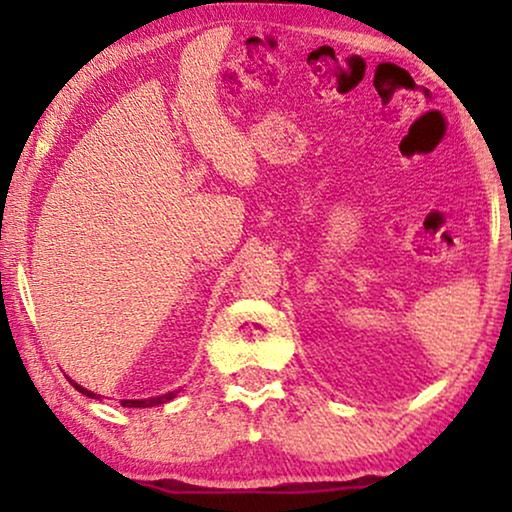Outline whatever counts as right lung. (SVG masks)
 I'll use <instances>...</instances> for the list:
<instances>
[{"label": "right lung", "mask_w": 512, "mask_h": 512, "mask_svg": "<svg viewBox=\"0 0 512 512\" xmlns=\"http://www.w3.org/2000/svg\"><path fill=\"white\" fill-rule=\"evenodd\" d=\"M69 382H72V384H74V389H79L83 396H88V398H102L100 394H93V391L83 389L81 384H76L74 380H69ZM179 391H181V389H174V391H167V394H160V396H151V398H135V401H132V398H123L121 405H123V408H153V405L170 403L172 398H177V396H179Z\"/></svg>", "instance_id": "1"}]
</instances>
